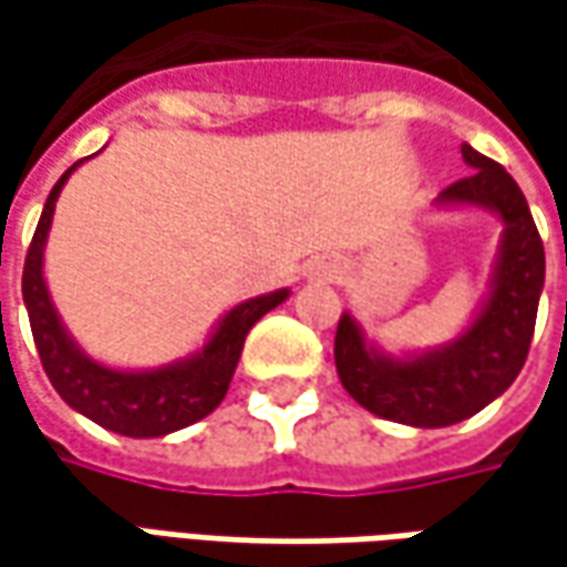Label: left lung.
Masks as SVG:
<instances>
[{
    "label": "left lung",
    "mask_w": 567,
    "mask_h": 567,
    "mask_svg": "<svg viewBox=\"0 0 567 567\" xmlns=\"http://www.w3.org/2000/svg\"><path fill=\"white\" fill-rule=\"evenodd\" d=\"M473 173L447 186L435 207H476L502 220L498 255L476 316L454 340L432 350L388 353L343 312L334 338L340 384L353 401L391 423L442 429L470 420L502 398L524 369L536 306L546 280V251L534 214L508 169L461 144Z\"/></svg>",
    "instance_id": "obj_1"
}]
</instances>
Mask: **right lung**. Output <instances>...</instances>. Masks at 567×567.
Listing matches in <instances>:
<instances>
[{
	"instance_id": "add662e5",
	"label": "right lung",
	"mask_w": 567,
	"mask_h": 567,
	"mask_svg": "<svg viewBox=\"0 0 567 567\" xmlns=\"http://www.w3.org/2000/svg\"><path fill=\"white\" fill-rule=\"evenodd\" d=\"M84 161L69 166L53 186L40 214V224L33 229L28 258H24L21 293H24V306L31 318L33 343L59 398L81 416L128 439H161V435L179 432L186 425L205 420L207 413L220 406V401L227 398V388L251 324L277 309L280 302H287L290 290L284 287L274 293L236 302L229 312L220 316L198 350L166 365L116 369V365L87 357L55 312L53 296L43 277V251H47V239L53 227L59 192Z\"/></svg>"
}]
</instances>
